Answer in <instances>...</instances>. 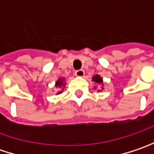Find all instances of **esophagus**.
Wrapping results in <instances>:
<instances>
[{
	"mask_svg": "<svg viewBox=\"0 0 154 154\" xmlns=\"http://www.w3.org/2000/svg\"><path fill=\"white\" fill-rule=\"evenodd\" d=\"M75 75L78 77H83L85 76V71L83 69H78L75 72Z\"/></svg>",
	"mask_w": 154,
	"mask_h": 154,
	"instance_id": "esophagus-1",
	"label": "esophagus"
}]
</instances>
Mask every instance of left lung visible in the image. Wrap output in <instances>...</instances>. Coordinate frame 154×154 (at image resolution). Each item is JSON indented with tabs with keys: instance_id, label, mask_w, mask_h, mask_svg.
Instances as JSON below:
<instances>
[{
	"instance_id": "left-lung-1",
	"label": "left lung",
	"mask_w": 154,
	"mask_h": 154,
	"mask_svg": "<svg viewBox=\"0 0 154 154\" xmlns=\"http://www.w3.org/2000/svg\"><path fill=\"white\" fill-rule=\"evenodd\" d=\"M92 81L97 84V85H101V90H97V91H102V90H104V83H103V78L101 76H99V75H95V76H93L92 77ZM94 89H97V86H94Z\"/></svg>"
}]
</instances>
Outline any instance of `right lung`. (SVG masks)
Wrapping results in <instances>:
<instances>
[{
  "mask_svg": "<svg viewBox=\"0 0 154 154\" xmlns=\"http://www.w3.org/2000/svg\"><path fill=\"white\" fill-rule=\"evenodd\" d=\"M65 85H66V83H65V78H64V77H60V78H58V80H57V82H56V84H55V86H56L57 88H58V89H62V91H58L57 92V95L63 92V88L65 87Z\"/></svg>",
  "mask_w": 154,
  "mask_h": 154,
  "instance_id": "obj_1",
  "label": "right lung"
}]
</instances>
